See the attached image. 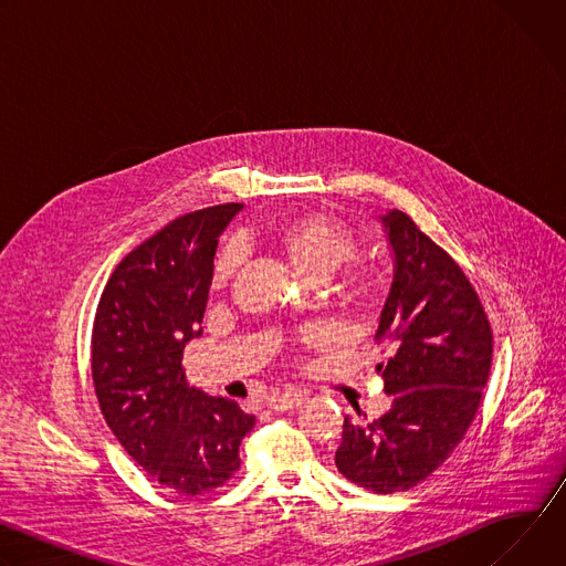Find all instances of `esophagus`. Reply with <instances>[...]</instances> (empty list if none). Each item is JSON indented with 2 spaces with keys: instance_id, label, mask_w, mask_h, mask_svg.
<instances>
[{
  "instance_id": "1",
  "label": "esophagus",
  "mask_w": 566,
  "mask_h": 566,
  "mask_svg": "<svg viewBox=\"0 0 566 566\" xmlns=\"http://www.w3.org/2000/svg\"><path fill=\"white\" fill-rule=\"evenodd\" d=\"M304 400V394L300 391H284V394H273L266 398V406L275 412H286V410H293L297 406H302Z\"/></svg>"
}]
</instances>
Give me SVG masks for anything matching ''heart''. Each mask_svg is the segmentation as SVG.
Instances as JSON below:
<instances>
[{"label": "heart", "mask_w": 566, "mask_h": 566, "mask_svg": "<svg viewBox=\"0 0 566 566\" xmlns=\"http://www.w3.org/2000/svg\"><path fill=\"white\" fill-rule=\"evenodd\" d=\"M269 247L282 253L293 269L315 282L327 277L343 262H347L356 253L354 232L343 223L325 214H293L277 221L269 234ZM234 269V253L223 251L212 271V284L221 286L230 277ZM382 291V273L376 264L365 260H354L349 266L334 277L332 293L349 308L363 311L369 308ZM306 343H315L317 334L306 332Z\"/></svg>", "instance_id": "b5f03b06"}]
</instances>
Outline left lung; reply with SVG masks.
I'll return each instance as SVG.
<instances>
[{"label": "left lung", "instance_id": "obj_1", "mask_svg": "<svg viewBox=\"0 0 566 566\" xmlns=\"http://www.w3.org/2000/svg\"><path fill=\"white\" fill-rule=\"evenodd\" d=\"M394 282L376 343L391 408L376 421L345 417L338 470L378 495L410 491L465 437L489 382L493 329L461 266L400 210L382 217Z\"/></svg>", "mask_w": 566, "mask_h": 566}]
</instances>
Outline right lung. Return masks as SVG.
Segmentation results:
<instances>
[{
  "label": "right lung",
  "mask_w": 566,
  "mask_h": 566,
  "mask_svg": "<svg viewBox=\"0 0 566 566\" xmlns=\"http://www.w3.org/2000/svg\"><path fill=\"white\" fill-rule=\"evenodd\" d=\"M241 203L188 212L114 269L94 317L92 376L127 454L179 495L214 491L239 470L255 417L188 385L184 349L201 336L217 239Z\"/></svg>",
  "instance_id": "right-lung-1"
}]
</instances>
